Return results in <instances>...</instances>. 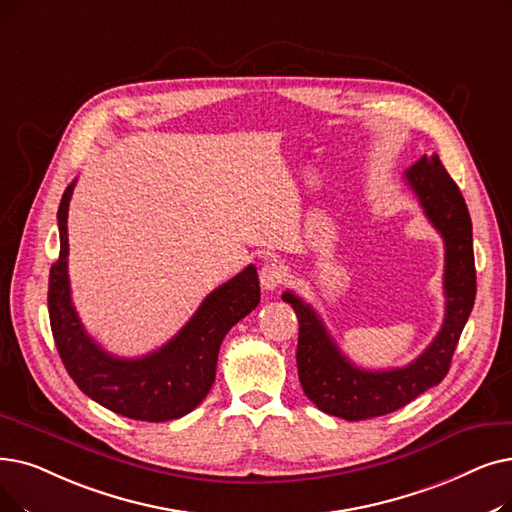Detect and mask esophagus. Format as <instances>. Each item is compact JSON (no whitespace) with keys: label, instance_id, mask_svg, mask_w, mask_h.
<instances>
[{"label":"esophagus","instance_id":"obj_1","mask_svg":"<svg viewBox=\"0 0 512 512\" xmlns=\"http://www.w3.org/2000/svg\"><path fill=\"white\" fill-rule=\"evenodd\" d=\"M284 278H286V270H284V265L278 261L265 263L259 272L263 291H276V288H280V284L284 282Z\"/></svg>","mask_w":512,"mask_h":512}]
</instances>
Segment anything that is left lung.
Masks as SVG:
<instances>
[{
    "instance_id": "8db88e82",
    "label": "left lung",
    "mask_w": 512,
    "mask_h": 512,
    "mask_svg": "<svg viewBox=\"0 0 512 512\" xmlns=\"http://www.w3.org/2000/svg\"><path fill=\"white\" fill-rule=\"evenodd\" d=\"M404 180L416 194L433 228L446 244V316L433 343L414 362L393 370H364L351 364L332 341L316 309L295 293H282L299 320L297 370L305 395L322 412L345 420H364L395 412L420 393L439 385L450 370L462 328L477 293L473 224L456 182L437 154L420 157Z\"/></svg>"
}]
</instances>
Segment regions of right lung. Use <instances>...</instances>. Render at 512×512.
Wrapping results in <instances>:
<instances>
[{
  "instance_id": "obj_1",
  "label": "right lung",
  "mask_w": 512,
  "mask_h": 512,
  "mask_svg": "<svg viewBox=\"0 0 512 512\" xmlns=\"http://www.w3.org/2000/svg\"><path fill=\"white\" fill-rule=\"evenodd\" d=\"M75 182L58 207L60 255L50 270L48 309L60 360L77 387L100 406L146 422L182 418L207 397L217 368L221 341L230 328L259 305L257 268L249 265L201 303L190 322L144 358L125 360L104 351L87 335L69 282V203Z\"/></svg>"
}]
</instances>
